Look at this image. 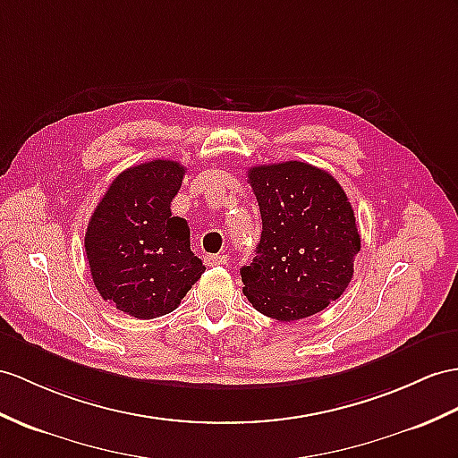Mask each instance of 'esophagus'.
Segmentation results:
<instances>
[{"mask_svg": "<svg viewBox=\"0 0 458 458\" xmlns=\"http://www.w3.org/2000/svg\"><path fill=\"white\" fill-rule=\"evenodd\" d=\"M206 266H221L227 264V254H206Z\"/></svg>", "mask_w": 458, "mask_h": 458, "instance_id": "34e87169", "label": "esophagus"}]
</instances>
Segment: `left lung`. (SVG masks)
I'll return each instance as SVG.
<instances>
[{
  "label": "left lung",
  "instance_id": "1",
  "mask_svg": "<svg viewBox=\"0 0 458 458\" xmlns=\"http://www.w3.org/2000/svg\"><path fill=\"white\" fill-rule=\"evenodd\" d=\"M262 237L242 292L256 310L282 322L320 313L353 276L361 249L353 208L336 178L309 163L250 166Z\"/></svg>",
  "mask_w": 458,
  "mask_h": 458
}]
</instances>
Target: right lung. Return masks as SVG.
I'll return each instance as SVG.
<instances>
[{"instance_id": "add662e5", "label": "right lung", "mask_w": 458, "mask_h": 458, "mask_svg": "<svg viewBox=\"0 0 458 458\" xmlns=\"http://www.w3.org/2000/svg\"><path fill=\"white\" fill-rule=\"evenodd\" d=\"M184 173L169 159L130 166L89 219L85 252L97 292L130 317L173 313L206 270L186 219L171 214Z\"/></svg>"}]
</instances>
